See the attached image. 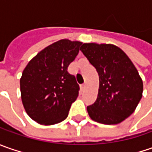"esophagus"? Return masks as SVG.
I'll list each match as a JSON object with an SVG mask.
<instances>
[{"label":"esophagus","mask_w":152,"mask_h":152,"mask_svg":"<svg viewBox=\"0 0 152 152\" xmlns=\"http://www.w3.org/2000/svg\"><path fill=\"white\" fill-rule=\"evenodd\" d=\"M85 88H86V85L85 84H84V85H80V90L82 91H84L85 90Z\"/></svg>","instance_id":"1"}]
</instances>
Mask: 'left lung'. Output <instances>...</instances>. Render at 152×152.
<instances>
[{"instance_id": "left-lung-1", "label": "left lung", "mask_w": 152, "mask_h": 152, "mask_svg": "<svg viewBox=\"0 0 152 152\" xmlns=\"http://www.w3.org/2000/svg\"><path fill=\"white\" fill-rule=\"evenodd\" d=\"M80 50L99 75L96 101L87 107L90 118L103 124L122 123L134 112L142 97L143 81L136 67L114 45L84 43Z\"/></svg>"}]
</instances>
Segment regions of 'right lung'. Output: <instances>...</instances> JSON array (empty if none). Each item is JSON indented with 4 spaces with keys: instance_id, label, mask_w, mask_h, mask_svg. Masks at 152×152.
Listing matches in <instances>:
<instances>
[{
    "instance_id": "1",
    "label": "right lung",
    "mask_w": 152,
    "mask_h": 152,
    "mask_svg": "<svg viewBox=\"0 0 152 152\" xmlns=\"http://www.w3.org/2000/svg\"><path fill=\"white\" fill-rule=\"evenodd\" d=\"M82 42L62 39L33 57L20 79L21 99L27 114L42 125H53L66 119L79 96V86L67 72Z\"/></svg>"
}]
</instances>
